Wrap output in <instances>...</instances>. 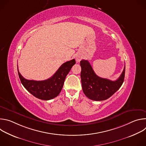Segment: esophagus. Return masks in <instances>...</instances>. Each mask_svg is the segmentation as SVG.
<instances>
[{"label": "esophagus", "mask_w": 146, "mask_h": 146, "mask_svg": "<svg viewBox=\"0 0 146 146\" xmlns=\"http://www.w3.org/2000/svg\"><path fill=\"white\" fill-rule=\"evenodd\" d=\"M76 60H77V62H79V61H80V60L81 59V56H79V55H77V56H76Z\"/></svg>", "instance_id": "obj_1"}]
</instances>
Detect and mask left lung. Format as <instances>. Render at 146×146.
Segmentation results:
<instances>
[{
	"mask_svg": "<svg viewBox=\"0 0 146 146\" xmlns=\"http://www.w3.org/2000/svg\"><path fill=\"white\" fill-rule=\"evenodd\" d=\"M80 66L82 91L91 100L100 101L108 99L119 90L123 82L125 66L119 78L115 81H111L98 76L87 60H81Z\"/></svg>",
	"mask_w": 146,
	"mask_h": 146,
	"instance_id": "8db88e82",
	"label": "left lung"
}]
</instances>
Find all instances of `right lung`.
Wrapping results in <instances>:
<instances>
[{
	"instance_id": "right-lung-1",
	"label": "right lung",
	"mask_w": 146,
	"mask_h": 146,
	"mask_svg": "<svg viewBox=\"0 0 146 146\" xmlns=\"http://www.w3.org/2000/svg\"><path fill=\"white\" fill-rule=\"evenodd\" d=\"M75 64L74 59L65 62L51 77L43 81L27 80L19 72L18 65L17 70L21 82L29 92L38 99L48 100L56 97L59 94L63 87L66 76Z\"/></svg>"
}]
</instances>
